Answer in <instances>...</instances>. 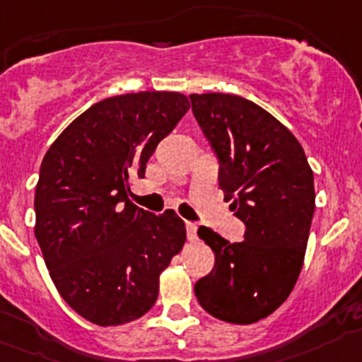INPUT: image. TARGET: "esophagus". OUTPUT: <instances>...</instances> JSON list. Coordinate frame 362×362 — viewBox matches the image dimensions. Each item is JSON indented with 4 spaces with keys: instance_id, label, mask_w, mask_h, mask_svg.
I'll list each match as a JSON object with an SVG mask.
<instances>
[{
    "instance_id": "34e87169",
    "label": "esophagus",
    "mask_w": 362,
    "mask_h": 362,
    "mask_svg": "<svg viewBox=\"0 0 362 362\" xmlns=\"http://www.w3.org/2000/svg\"><path fill=\"white\" fill-rule=\"evenodd\" d=\"M187 237L188 240H197V224L194 222H187Z\"/></svg>"
}]
</instances>
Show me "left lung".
<instances>
[{"label":"left lung","instance_id":"left-lung-1","mask_svg":"<svg viewBox=\"0 0 362 362\" xmlns=\"http://www.w3.org/2000/svg\"><path fill=\"white\" fill-rule=\"evenodd\" d=\"M192 112L218 161L224 201L244 222V240L201 226L215 253L210 274L195 284L199 303L228 323L267 317L293 291L314 215V174L293 132L237 95H190Z\"/></svg>","mask_w":362,"mask_h":362}]
</instances>
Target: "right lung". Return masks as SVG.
<instances>
[{
	"mask_svg": "<svg viewBox=\"0 0 362 362\" xmlns=\"http://www.w3.org/2000/svg\"><path fill=\"white\" fill-rule=\"evenodd\" d=\"M188 107V98L172 91L105 98L42 158L35 238L61 296L91 323L124 325L151 310L159 274L187 240L174 211L154 215L127 194L131 177H145L148 158Z\"/></svg>",
	"mask_w": 362,
	"mask_h": 362,
	"instance_id": "add662e5",
	"label": "right lung"
}]
</instances>
